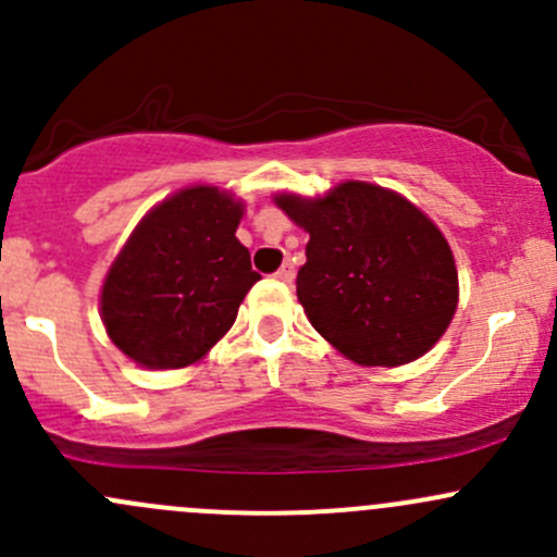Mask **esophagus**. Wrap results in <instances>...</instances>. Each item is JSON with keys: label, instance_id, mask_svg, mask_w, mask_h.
<instances>
[{"label": "esophagus", "instance_id": "34e87169", "mask_svg": "<svg viewBox=\"0 0 557 557\" xmlns=\"http://www.w3.org/2000/svg\"><path fill=\"white\" fill-rule=\"evenodd\" d=\"M277 277L283 280V283H290V280L296 277V269H294V263H290V261H285L283 267L277 269Z\"/></svg>", "mask_w": 557, "mask_h": 557}]
</instances>
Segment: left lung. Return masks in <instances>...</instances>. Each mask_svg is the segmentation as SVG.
<instances>
[{"instance_id":"obj_1","label":"left lung","mask_w":557,"mask_h":557,"mask_svg":"<svg viewBox=\"0 0 557 557\" xmlns=\"http://www.w3.org/2000/svg\"><path fill=\"white\" fill-rule=\"evenodd\" d=\"M277 205L310 234L296 296L323 339L361 367L409 363L440 342L458 307V272L418 207L358 180Z\"/></svg>"}]
</instances>
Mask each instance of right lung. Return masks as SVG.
<instances>
[{
	"label": "right lung",
	"mask_w": 557,
	"mask_h": 557,
	"mask_svg": "<svg viewBox=\"0 0 557 557\" xmlns=\"http://www.w3.org/2000/svg\"><path fill=\"white\" fill-rule=\"evenodd\" d=\"M243 205L196 185L143 218L102 288L110 339L148 369L199 361L237 320L239 301L261 280L234 237Z\"/></svg>",
	"instance_id": "obj_1"
}]
</instances>
